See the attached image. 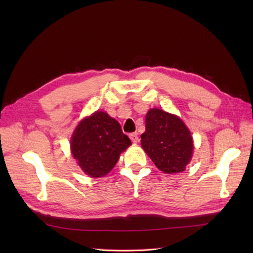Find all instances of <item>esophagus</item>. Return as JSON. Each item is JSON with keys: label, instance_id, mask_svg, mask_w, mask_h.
Here are the masks:
<instances>
[{"label": "esophagus", "instance_id": "34e87169", "mask_svg": "<svg viewBox=\"0 0 253 253\" xmlns=\"http://www.w3.org/2000/svg\"><path fill=\"white\" fill-rule=\"evenodd\" d=\"M129 138H131V140H132V142L133 143H137L138 142V134L137 133H131L129 134Z\"/></svg>", "mask_w": 253, "mask_h": 253}]
</instances>
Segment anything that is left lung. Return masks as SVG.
Masks as SVG:
<instances>
[{
	"label": "left lung",
	"mask_w": 253,
	"mask_h": 253,
	"mask_svg": "<svg viewBox=\"0 0 253 253\" xmlns=\"http://www.w3.org/2000/svg\"><path fill=\"white\" fill-rule=\"evenodd\" d=\"M141 147L160 171L185 170L193 152V140L182 120L163 110L152 109L145 116Z\"/></svg>",
	"instance_id": "obj_1"
}]
</instances>
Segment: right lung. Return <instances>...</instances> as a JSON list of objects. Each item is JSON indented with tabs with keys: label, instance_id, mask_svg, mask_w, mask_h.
Returning <instances> with one entry per match:
<instances>
[{
	"label": "right lung",
	"instance_id": "obj_1",
	"mask_svg": "<svg viewBox=\"0 0 253 253\" xmlns=\"http://www.w3.org/2000/svg\"><path fill=\"white\" fill-rule=\"evenodd\" d=\"M131 145L117 120L104 112L84 118L76 127L71 142L72 153L84 173L90 177L108 174L121 152Z\"/></svg>",
	"mask_w": 253,
	"mask_h": 253
}]
</instances>
